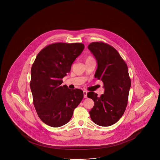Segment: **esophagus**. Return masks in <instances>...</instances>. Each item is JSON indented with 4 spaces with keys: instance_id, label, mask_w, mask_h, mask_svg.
Wrapping results in <instances>:
<instances>
[{
    "instance_id": "obj_1",
    "label": "esophagus",
    "mask_w": 160,
    "mask_h": 160,
    "mask_svg": "<svg viewBox=\"0 0 160 160\" xmlns=\"http://www.w3.org/2000/svg\"><path fill=\"white\" fill-rule=\"evenodd\" d=\"M87 91H83V94H84V98H87Z\"/></svg>"
}]
</instances>
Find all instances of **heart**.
I'll return each mask as SVG.
<instances>
[{"mask_svg":"<svg viewBox=\"0 0 160 160\" xmlns=\"http://www.w3.org/2000/svg\"><path fill=\"white\" fill-rule=\"evenodd\" d=\"M93 60H94L93 58L91 56H90V55H88V56L86 58H85V62H88V61H90Z\"/></svg>","mask_w":160,"mask_h":160,"instance_id":"obj_1","label":"heart"}]
</instances>
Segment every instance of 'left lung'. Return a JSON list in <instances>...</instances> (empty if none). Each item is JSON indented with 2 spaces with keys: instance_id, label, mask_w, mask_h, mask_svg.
<instances>
[{
  "instance_id": "1",
  "label": "left lung",
  "mask_w": 160,
  "mask_h": 160,
  "mask_svg": "<svg viewBox=\"0 0 160 160\" xmlns=\"http://www.w3.org/2000/svg\"><path fill=\"white\" fill-rule=\"evenodd\" d=\"M88 49L97 62L94 77L102 81L105 88L100 97L93 92L87 94L94 103L90 117L96 124L109 127L122 118L127 107L131 87L128 68L117 50L108 44L91 42Z\"/></svg>"
}]
</instances>
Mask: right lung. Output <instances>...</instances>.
I'll return each instance as SVG.
<instances>
[{
	"label": "right lung",
	"mask_w": 160,
	"mask_h": 160,
	"mask_svg": "<svg viewBox=\"0 0 160 160\" xmlns=\"http://www.w3.org/2000/svg\"><path fill=\"white\" fill-rule=\"evenodd\" d=\"M84 47L79 42L50 44L41 50L32 66L30 87L33 105L39 118L50 127L68 123L83 99L82 90L61 85Z\"/></svg>",
	"instance_id": "1"
}]
</instances>
